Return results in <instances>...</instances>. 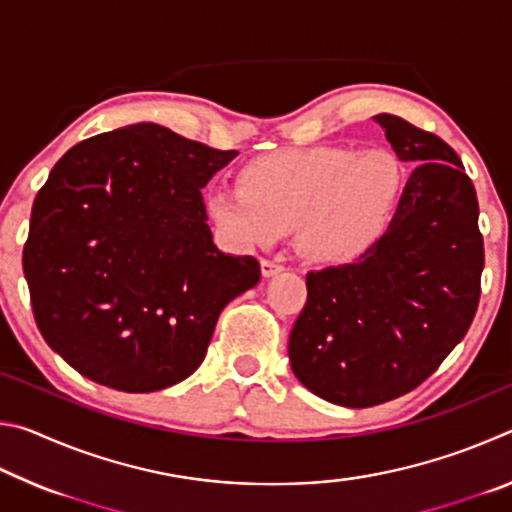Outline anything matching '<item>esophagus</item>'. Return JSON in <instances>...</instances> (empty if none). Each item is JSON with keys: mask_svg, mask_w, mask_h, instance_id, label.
Segmentation results:
<instances>
[{"mask_svg": "<svg viewBox=\"0 0 512 512\" xmlns=\"http://www.w3.org/2000/svg\"><path fill=\"white\" fill-rule=\"evenodd\" d=\"M284 266L277 264V262H271V259H262V275L264 277H273L277 273H282Z\"/></svg>", "mask_w": 512, "mask_h": 512, "instance_id": "34e87169", "label": "esophagus"}]
</instances>
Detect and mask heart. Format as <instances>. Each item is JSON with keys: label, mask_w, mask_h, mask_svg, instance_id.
<instances>
[{"label": "heart", "mask_w": 512, "mask_h": 512, "mask_svg": "<svg viewBox=\"0 0 512 512\" xmlns=\"http://www.w3.org/2000/svg\"><path fill=\"white\" fill-rule=\"evenodd\" d=\"M402 180L400 160L386 149H282L246 162L237 192L216 189L205 207L232 246L266 248L296 232L307 259L339 266L386 235Z\"/></svg>", "instance_id": "1"}]
</instances>
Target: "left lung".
I'll list each match as a JSON object with an SVG mask.
<instances>
[{
  "label": "left lung",
  "mask_w": 512,
  "mask_h": 512,
  "mask_svg": "<svg viewBox=\"0 0 512 512\" xmlns=\"http://www.w3.org/2000/svg\"><path fill=\"white\" fill-rule=\"evenodd\" d=\"M372 119L415 169L366 255L307 275V305L289 336L300 384L348 409L420 386L463 341L481 296L479 203L463 162L402 117Z\"/></svg>",
  "instance_id": "obj_1"
}]
</instances>
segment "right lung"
Returning <instances> with one entry per match:
<instances>
[{
  "label": "right lung",
  "mask_w": 512,
  "mask_h": 512,
  "mask_svg": "<svg viewBox=\"0 0 512 512\" xmlns=\"http://www.w3.org/2000/svg\"><path fill=\"white\" fill-rule=\"evenodd\" d=\"M235 155L142 121L51 169L22 264L40 334L83 377L124 393L178 384L259 282L255 257L214 246L201 194Z\"/></svg>",
  "instance_id": "right-lung-1"
}]
</instances>
